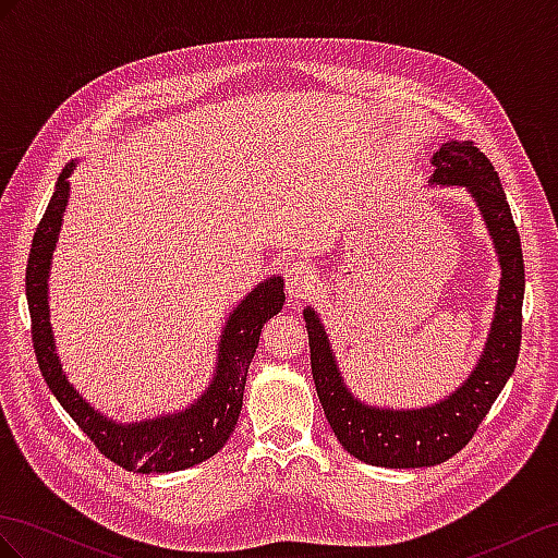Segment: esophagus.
Listing matches in <instances>:
<instances>
[{"mask_svg":"<svg viewBox=\"0 0 558 558\" xmlns=\"http://www.w3.org/2000/svg\"><path fill=\"white\" fill-rule=\"evenodd\" d=\"M316 270H313L308 264L296 262L288 270H284V290H288L290 299H306L311 290L316 288Z\"/></svg>","mask_w":558,"mask_h":558,"instance_id":"34e87169","label":"esophagus"}]
</instances>
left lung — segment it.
Wrapping results in <instances>:
<instances>
[{
	"mask_svg": "<svg viewBox=\"0 0 558 558\" xmlns=\"http://www.w3.org/2000/svg\"><path fill=\"white\" fill-rule=\"evenodd\" d=\"M432 165L434 174L428 183L457 185L474 199L502 270L488 341L471 375L434 405L408 410L367 405L351 393L341 377L318 311L304 308L311 373L327 422L347 452L365 464L387 469L434 466L460 452L505 389L521 347L525 290L521 238L497 171L471 141L442 143L432 155Z\"/></svg>",
	"mask_w": 558,
	"mask_h": 558,
	"instance_id": "left-lung-1",
	"label": "left lung"
}]
</instances>
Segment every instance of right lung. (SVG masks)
Wrapping results in <instances>:
<instances>
[{"label":"right lung","instance_id":"right-lung-1","mask_svg":"<svg viewBox=\"0 0 558 558\" xmlns=\"http://www.w3.org/2000/svg\"><path fill=\"white\" fill-rule=\"evenodd\" d=\"M75 167L77 162L73 160L56 181V191L37 226L31 259H27L25 294L41 377L56 401L94 440L101 454L122 469L134 471V474H165V471H181L205 462L223 448L238 424L247 369L256 347H259L262 327L280 313L284 304L282 278L274 276L259 282L228 313L217 344V367H214L211 381L189 408L126 424L106 417L104 412L84 401L80 391L68 381L59 353H56L49 320V270L70 197L68 179Z\"/></svg>","mask_w":558,"mask_h":558}]
</instances>
